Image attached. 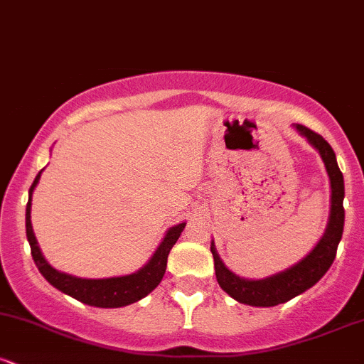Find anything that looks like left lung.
<instances>
[{
    "instance_id": "left-lung-1",
    "label": "left lung",
    "mask_w": 364,
    "mask_h": 364,
    "mask_svg": "<svg viewBox=\"0 0 364 364\" xmlns=\"http://www.w3.org/2000/svg\"><path fill=\"white\" fill-rule=\"evenodd\" d=\"M294 128L310 141L313 147L318 150L325 169H327L330 190H332L328 224L321 240L301 262H298L291 269L284 270V272L270 275L267 279H258V281L243 279L240 275L232 274L217 255L214 243L210 245V252L214 255L215 277L219 286L236 301L250 304V306H275V304L289 301V299L296 298L301 292L310 289L311 286H315L333 263L337 246H339L342 231H344V207H342V202H344V178H342L339 166H337L336 154H333L328 141L318 133L311 132L310 128L303 127V124H294Z\"/></svg>"
}]
</instances>
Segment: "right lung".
I'll list each match as a JSON object with an SVG mask.
<instances>
[{
	"instance_id": "1",
	"label": "right lung",
	"mask_w": 364,
	"mask_h": 364,
	"mask_svg": "<svg viewBox=\"0 0 364 364\" xmlns=\"http://www.w3.org/2000/svg\"><path fill=\"white\" fill-rule=\"evenodd\" d=\"M43 173V171H41ZM41 173L37 174L34 183H32L31 190H28V202L27 210H25V229H27V240L31 245V253L34 258L37 269L44 275V279L51 286L56 287L58 291L65 292V294L72 296L78 301L89 304V306L97 308H121L140 301L141 298L152 292L162 281L168 267V255L173 248L178 237L181 236L183 229L186 223L169 228L166 232L164 240L161 241L156 253L152 255L147 265H144L139 272L123 275V277H111V279H80L75 275L60 272V270L53 269L46 258L41 253L39 245H37L34 229L31 223V207H32V193L41 179Z\"/></svg>"
}]
</instances>
